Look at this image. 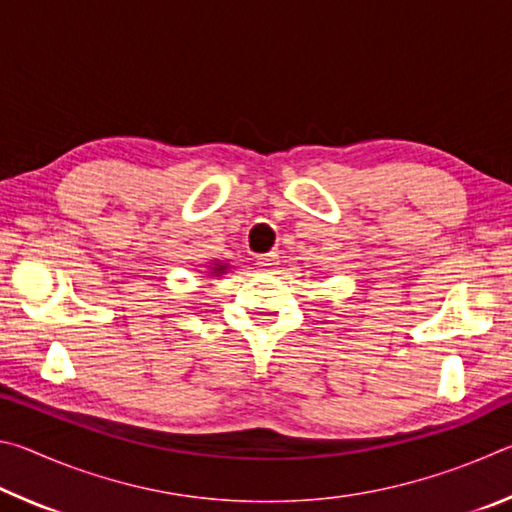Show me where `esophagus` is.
<instances>
[{"label":"esophagus","instance_id":"esophagus-1","mask_svg":"<svg viewBox=\"0 0 512 512\" xmlns=\"http://www.w3.org/2000/svg\"><path fill=\"white\" fill-rule=\"evenodd\" d=\"M257 268L259 271H275L277 268V255L275 253H266V255H259L257 257Z\"/></svg>","mask_w":512,"mask_h":512}]
</instances>
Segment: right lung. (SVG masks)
<instances>
[{
    "instance_id": "obj_1",
    "label": "right lung",
    "mask_w": 512,
    "mask_h": 512,
    "mask_svg": "<svg viewBox=\"0 0 512 512\" xmlns=\"http://www.w3.org/2000/svg\"><path fill=\"white\" fill-rule=\"evenodd\" d=\"M225 271H228V266H225V264H221V262H219V264H214V266H212V275H216V277H219V275H223Z\"/></svg>"
}]
</instances>
